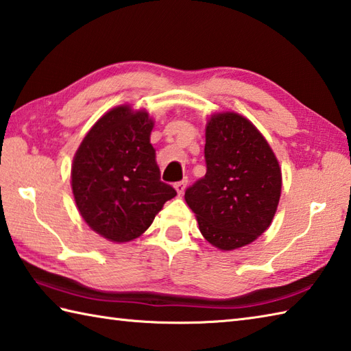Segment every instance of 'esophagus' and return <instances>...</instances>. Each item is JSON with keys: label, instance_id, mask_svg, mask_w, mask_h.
Masks as SVG:
<instances>
[{"label": "esophagus", "instance_id": "1", "mask_svg": "<svg viewBox=\"0 0 351 351\" xmlns=\"http://www.w3.org/2000/svg\"><path fill=\"white\" fill-rule=\"evenodd\" d=\"M185 187H187V180H182V181H180V182H176V184H175V190H176V193L180 195V196H182V195H184V190H185Z\"/></svg>", "mask_w": 351, "mask_h": 351}]
</instances>
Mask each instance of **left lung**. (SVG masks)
Here are the masks:
<instances>
[{
	"mask_svg": "<svg viewBox=\"0 0 351 351\" xmlns=\"http://www.w3.org/2000/svg\"><path fill=\"white\" fill-rule=\"evenodd\" d=\"M207 173L185 190L208 242L231 251L271 225L281 195V169L269 144L236 112L215 114L205 129Z\"/></svg>",
	"mask_w": 351,
	"mask_h": 351,
	"instance_id": "left-lung-1",
	"label": "left lung"
}]
</instances>
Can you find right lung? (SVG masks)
I'll return each mask as SVG.
<instances>
[{
    "mask_svg": "<svg viewBox=\"0 0 351 351\" xmlns=\"http://www.w3.org/2000/svg\"><path fill=\"white\" fill-rule=\"evenodd\" d=\"M146 111L117 106L80 143L71 167L75 205L84 221L111 242L134 240L176 196L161 181Z\"/></svg>",
    "mask_w": 351,
    "mask_h": 351,
    "instance_id": "right-lung-1",
    "label": "right lung"
}]
</instances>
